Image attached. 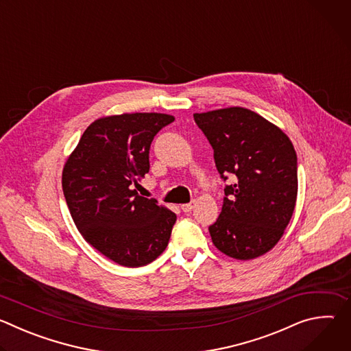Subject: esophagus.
<instances>
[{"instance_id": "1", "label": "esophagus", "mask_w": 351, "mask_h": 351, "mask_svg": "<svg viewBox=\"0 0 351 351\" xmlns=\"http://www.w3.org/2000/svg\"><path fill=\"white\" fill-rule=\"evenodd\" d=\"M180 208H182V211H183V213H190V211L194 208V202L187 203V204H183Z\"/></svg>"}]
</instances>
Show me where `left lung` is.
<instances>
[{
  "instance_id": "1",
  "label": "left lung",
  "mask_w": 351,
  "mask_h": 351,
  "mask_svg": "<svg viewBox=\"0 0 351 351\" xmlns=\"http://www.w3.org/2000/svg\"><path fill=\"white\" fill-rule=\"evenodd\" d=\"M214 148L225 187L222 211L210 234L221 253L254 260L272 250L297 199V156L286 133L254 111L229 107L194 114Z\"/></svg>"
}]
</instances>
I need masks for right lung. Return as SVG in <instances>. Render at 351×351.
<instances>
[{
	"instance_id": "add662e5",
	"label": "right lung",
	"mask_w": 351,
	"mask_h": 351,
	"mask_svg": "<svg viewBox=\"0 0 351 351\" xmlns=\"http://www.w3.org/2000/svg\"><path fill=\"white\" fill-rule=\"evenodd\" d=\"M173 121L157 112L98 118L64 165L62 190L76 228L122 267H143L160 257L176 222L175 213L134 189L149 171L154 136Z\"/></svg>"
}]
</instances>
